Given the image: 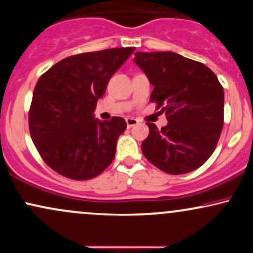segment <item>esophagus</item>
Segmentation results:
<instances>
[{"label":"esophagus","instance_id":"1","mask_svg":"<svg viewBox=\"0 0 253 253\" xmlns=\"http://www.w3.org/2000/svg\"><path fill=\"white\" fill-rule=\"evenodd\" d=\"M138 123H139V121L134 118H126V124H127V127H128V128H129V127L135 126V125Z\"/></svg>","mask_w":253,"mask_h":253}]
</instances>
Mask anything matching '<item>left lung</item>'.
Wrapping results in <instances>:
<instances>
[{"mask_svg": "<svg viewBox=\"0 0 253 253\" xmlns=\"http://www.w3.org/2000/svg\"><path fill=\"white\" fill-rule=\"evenodd\" d=\"M134 63L153 85L150 101L168 119L147 124V161L170 175L196 170L215 150L223 126V88L205 64L175 52H135Z\"/></svg>", "mask_w": 253, "mask_h": 253, "instance_id": "8db88e82", "label": "left lung"}]
</instances>
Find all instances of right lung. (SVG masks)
I'll return each mask as SVG.
<instances>
[{
    "label": "right lung",
    "instance_id": "right-lung-1",
    "mask_svg": "<svg viewBox=\"0 0 253 253\" xmlns=\"http://www.w3.org/2000/svg\"><path fill=\"white\" fill-rule=\"evenodd\" d=\"M134 47L108 48L71 56L40 76L28 114L32 140L46 164L64 177L85 181L109 167L123 118H94L98 98L110 77L128 59Z\"/></svg>",
    "mask_w": 253,
    "mask_h": 253
}]
</instances>
